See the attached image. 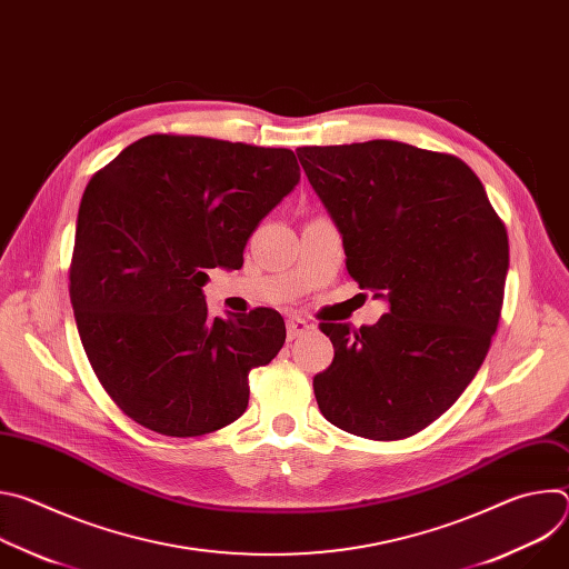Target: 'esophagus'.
<instances>
[{
    "instance_id": "34e87169",
    "label": "esophagus",
    "mask_w": 569,
    "mask_h": 569,
    "mask_svg": "<svg viewBox=\"0 0 569 569\" xmlns=\"http://www.w3.org/2000/svg\"><path fill=\"white\" fill-rule=\"evenodd\" d=\"M286 329H288V340L301 338V336H306V333L310 331L308 321H306V319H301V317H288V321H286Z\"/></svg>"
}]
</instances>
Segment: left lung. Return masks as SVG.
<instances>
[{"label": "left lung", "mask_w": 569, "mask_h": 569, "mask_svg": "<svg viewBox=\"0 0 569 569\" xmlns=\"http://www.w3.org/2000/svg\"><path fill=\"white\" fill-rule=\"evenodd\" d=\"M297 157L342 233L349 274L389 301L360 331L319 323L336 358L312 380L317 405L349 435L408 439L450 408L489 353L507 227L455 154L373 139L301 146Z\"/></svg>", "instance_id": "1"}]
</instances>
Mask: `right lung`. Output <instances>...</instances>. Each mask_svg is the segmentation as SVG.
I'll list each match as a JSON object with an SVG mask.
<instances>
[{
	"label": "right lung",
	"instance_id": "right-lung-1",
	"mask_svg": "<svg viewBox=\"0 0 569 569\" xmlns=\"http://www.w3.org/2000/svg\"><path fill=\"white\" fill-rule=\"evenodd\" d=\"M288 148L148 134L94 173L78 209L69 299L88 360L134 423L202 437L248 410L250 371L286 342L283 317H209L207 270H238L259 222L295 189Z\"/></svg>",
	"mask_w": 569,
	"mask_h": 569
}]
</instances>
